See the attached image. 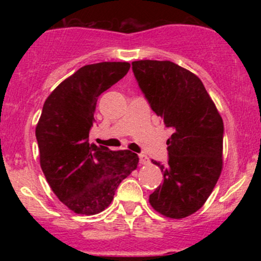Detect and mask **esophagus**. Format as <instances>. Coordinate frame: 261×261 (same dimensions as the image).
I'll use <instances>...</instances> for the list:
<instances>
[{"instance_id":"1","label":"esophagus","mask_w":261,"mask_h":261,"mask_svg":"<svg viewBox=\"0 0 261 261\" xmlns=\"http://www.w3.org/2000/svg\"><path fill=\"white\" fill-rule=\"evenodd\" d=\"M139 157H140V163L141 164H148L149 163V158L146 154L141 153V154H139Z\"/></svg>"}]
</instances>
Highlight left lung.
Segmentation results:
<instances>
[{"mask_svg": "<svg viewBox=\"0 0 261 261\" xmlns=\"http://www.w3.org/2000/svg\"><path fill=\"white\" fill-rule=\"evenodd\" d=\"M133 71L152 110L174 130L168 163L152 161L163 182L149 195L155 211L184 218L202 207L223 167V121L201 80L172 61L140 60Z\"/></svg>", "mask_w": 261, "mask_h": 261, "instance_id": "left-lung-1", "label": "left lung"}]
</instances>
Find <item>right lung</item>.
Here are the masks:
<instances>
[{
  "mask_svg": "<svg viewBox=\"0 0 261 261\" xmlns=\"http://www.w3.org/2000/svg\"><path fill=\"white\" fill-rule=\"evenodd\" d=\"M128 70V62L86 65L44 103L35 127L40 167L54 194L77 215L104 211L139 164V155L128 149L110 151L88 142L98 97Z\"/></svg>",
  "mask_w": 261,
  "mask_h": 261,
  "instance_id": "1",
  "label": "right lung"
}]
</instances>
